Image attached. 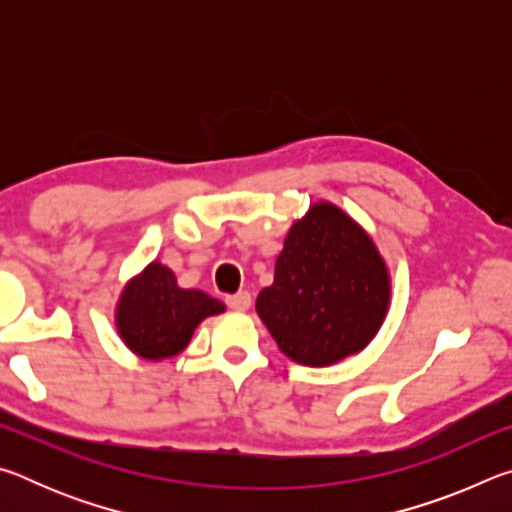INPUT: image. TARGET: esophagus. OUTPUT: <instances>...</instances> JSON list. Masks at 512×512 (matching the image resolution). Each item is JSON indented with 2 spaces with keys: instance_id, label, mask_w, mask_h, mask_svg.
<instances>
[{
  "instance_id": "1",
  "label": "esophagus",
  "mask_w": 512,
  "mask_h": 512,
  "mask_svg": "<svg viewBox=\"0 0 512 512\" xmlns=\"http://www.w3.org/2000/svg\"><path fill=\"white\" fill-rule=\"evenodd\" d=\"M225 305L235 311H246L250 307V293L239 291V293H235V296H225Z\"/></svg>"
}]
</instances>
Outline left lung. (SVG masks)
I'll return each mask as SVG.
<instances>
[{
  "label": "left lung",
  "instance_id": "left-lung-1",
  "mask_svg": "<svg viewBox=\"0 0 512 512\" xmlns=\"http://www.w3.org/2000/svg\"><path fill=\"white\" fill-rule=\"evenodd\" d=\"M391 300V277L361 225L320 201L291 225L275 280L257 314L284 354L302 366H332L361 352Z\"/></svg>",
  "mask_w": 512,
  "mask_h": 512
}]
</instances>
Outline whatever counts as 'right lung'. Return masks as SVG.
<instances>
[{
	"instance_id": "obj_1",
	"label": "right lung",
	"mask_w": 512,
	"mask_h": 512,
	"mask_svg": "<svg viewBox=\"0 0 512 512\" xmlns=\"http://www.w3.org/2000/svg\"><path fill=\"white\" fill-rule=\"evenodd\" d=\"M221 311V300L198 289H180L171 268L151 262L121 291L115 323L121 341L137 357L160 361L183 352L198 323Z\"/></svg>"
}]
</instances>
